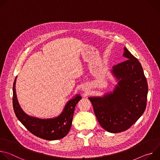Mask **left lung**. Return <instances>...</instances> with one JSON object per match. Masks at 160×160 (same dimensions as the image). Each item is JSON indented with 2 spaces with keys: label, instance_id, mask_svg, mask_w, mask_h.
<instances>
[{
  "label": "left lung",
  "instance_id": "left-lung-1",
  "mask_svg": "<svg viewBox=\"0 0 160 160\" xmlns=\"http://www.w3.org/2000/svg\"><path fill=\"white\" fill-rule=\"evenodd\" d=\"M127 59L112 66L111 73L117 84L112 91L100 97H89L101 126L111 133L128 129L144 113L148 86L142 67L126 48Z\"/></svg>",
  "mask_w": 160,
  "mask_h": 160
}]
</instances>
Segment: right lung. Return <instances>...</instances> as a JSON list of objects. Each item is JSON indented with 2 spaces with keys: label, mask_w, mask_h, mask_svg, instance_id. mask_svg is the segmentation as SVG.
<instances>
[{
  "label": "right lung",
  "mask_w": 160,
  "mask_h": 160,
  "mask_svg": "<svg viewBox=\"0 0 160 160\" xmlns=\"http://www.w3.org/2000/svg\"><path fill=\"white\" fill-rule=\"evenodd\" d=\"M16 78L12 87V104L18 119L32 133L41 139L54 141L63 138L71 128L76 104L82 99L80 95L77 94L68 101L59 116L48 119L38 118L27 115L21 108L16 92Z\"/></svg>",
  "instance_id": "right-lung-1"
}]
</instances>
